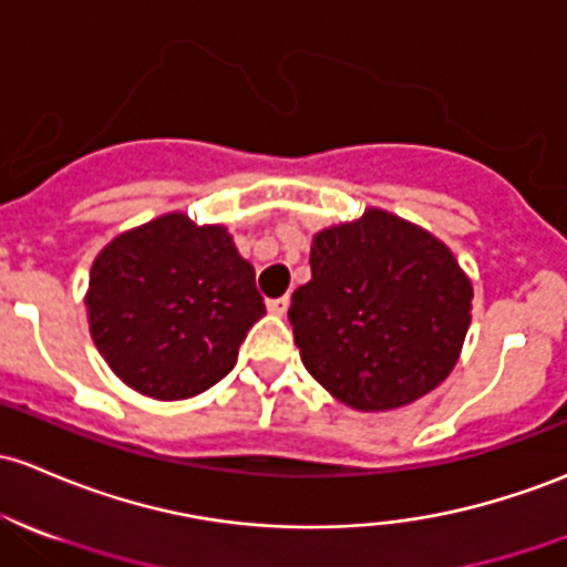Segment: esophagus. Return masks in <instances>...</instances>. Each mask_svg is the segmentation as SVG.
<instances>
[{"label":"esophagus","instance_id":"esophagus-1","mask_svg":"<svg viewBox=\"0 0 567 567\" xmlns=\"http://www.w3.org/2000/svg\"><path fill=\"white\" fill-rule=\"evenodd\" d=\"M267 310L272 316H284L289 310V297H278V300H267Z\"/></svg>","mask_w":567,"mask_h":567}]
</instances>
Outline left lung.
Here are the masks:
<instances>
[{
    "label": "left lung",
    "instance_id": "obj_1",
    "mask_svg": "<svg viewBox=\"0 0 567 567\" xmlns=\"http://www.w3.org/2000/svg\"><path fill=\"white\" fill-rule=\"evenodd\" d=\"M473 310L452 248L381 208L310 240V281L291 295L302 364L354 411H394L446 381Z\"/></svg>",
    "mask_w": 567,
    "mask_h": 567
}]
</instances>
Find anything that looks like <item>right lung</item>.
Listing matches in <instances>:
<instances>
[{
	"mask_svg": "<svg viewBox=\"0 0 567 567\" xmlns=\"http://www.w3.org/2000/svg\"><path fill=\"white\" fill-rule=\"evenodd\" d=\"M89 332L126 386L186 400L235 368L265 316L257 272L221 224L164 213L115 235L89 272Z\"/></svg>",
	"mask_w": 567,
	"mask_h": 567,
	"instance_id": "add662e5",
	"label": "right lung"
}]
</instances>
